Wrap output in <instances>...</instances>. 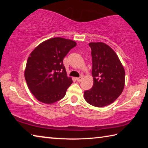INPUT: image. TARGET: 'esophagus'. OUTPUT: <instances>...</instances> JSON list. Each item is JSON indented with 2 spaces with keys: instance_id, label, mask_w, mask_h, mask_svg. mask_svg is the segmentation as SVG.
<instances>
[{
  "instance_id": "esophagus-1",
  "label": "esophagus",
  "mask_w": 148,
  "mask_h": 148,
  "mask_svg": "<svg viewBox=\"0 0 148 148\" xmlns=\"http://www.w3.org/2000/svg\"><path fill=\"white\" fill-rule=\"evenodd\" d=\"M82 79H83V77H82V76H80L79 77H77V78H76V80H77V81L78 82H81L82 80Z\"/></svg>"
}]
</instances>
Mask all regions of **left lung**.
<instances>
[{"mask_svg":"<svg viewBox=\"0 0 148 148\" xmlns=\"http://www.w3.org/2000/svg\"><path fill=\"white\" fill-rule=\"evenodd\" d=\"M93 86L84 92V99L92 106L104 107L121 94L125 86L123 66L115 51L102 42H91Z\"/></svg>","mask_w":148,"mask_h":148,"instance_id":"obj_1","label":"left lung"}]
</instances>
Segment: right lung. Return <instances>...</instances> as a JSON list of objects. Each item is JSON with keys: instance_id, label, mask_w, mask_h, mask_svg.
Instances as JSON below:
<instances>
[{"instance_id": "right-lung-1", "label": "right lung", "mask_w": 148, "mask_h": 148, "mask_svg": "<svg viewBox=\"0 0 148 148\" xmlns=\"http://www.w3.org/2000/svg\"><path fill=\"white\" fill-rule=\"evenodd\" d=\"M76 46L73 40L56 37L39 44L30 54L25 77L38 101L52 104L65 96L72 80L67 77L63 59Z\"/></svg>"}]
</instances>
